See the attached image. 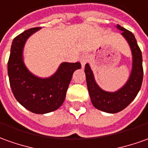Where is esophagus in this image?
<instances>
[{"label":"esophagus","mask_w":148,"mask_h":148,"mask_svg":"<svg viewBox=\"0 0 148 148\" xmlns=\"http://www.w3.org/2000/svg\"><path fill=\"white\" fill-rule=\"evenodd\" d=\"M80 64L82 65V67H84L85 66V64H87L88 62V56L87 54H83L80 58Z\"/></svg>","instance_id":"34e87169"}]
</instances>
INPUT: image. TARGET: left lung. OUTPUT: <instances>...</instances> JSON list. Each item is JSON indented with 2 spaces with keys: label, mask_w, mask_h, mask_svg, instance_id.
<instances>
[{
  "label": "left lung",
  "mask_w": 148,
  "mask_h": 148,
  "mask_svg": "<svg viewBox=\"0 0 148 148\" xmlns=\"http://www.w3.org/2000/svg\"><path fill=\"white\" fill-rule=\"evenodd\" d=\"M117 28L123 31L122 34L130 45L133 57L132 70L126 84L119 90L114 92L104 91L96 83L89 65L86 64L84 67L88 90L92 103L97 110L110 114L120 112L130 105L140 90L143 77L142 52L134 35L132 32L121 25H117Z\"/></svg>",
  "instance_id": "left-lung-1"
}]
</instances>
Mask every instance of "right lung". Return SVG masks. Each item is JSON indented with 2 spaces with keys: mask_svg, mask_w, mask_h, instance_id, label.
<instances>
[{
  "mask_svg": "<svg viewBox=\"0 0 148 148\" xmlns=\"http://www.w3.org/2000/svg\"><path fill=\"white\" fill-rule=\"evenodd\" d=\"M41 29H27L14 38L8 61V75L12 92L22 106L34 114L56 110L64 103L73 72L81 68L77 63H62L56 72L48 78L33 75L23 62V47L27 38Z\"/></svg>",
  "mask_w": 148,
  "mask_h": 148,
  "instance_id": "add662e5",
  "label": "right lung"
}]
</instances>
